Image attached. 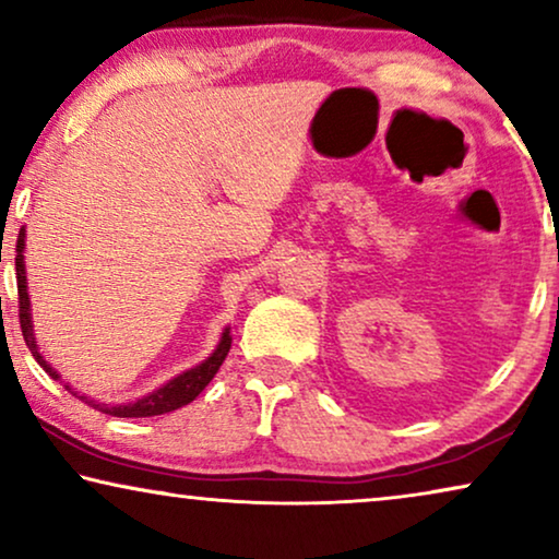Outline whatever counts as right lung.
Instances as JSON below:
<instances>
[{"mask_svg":"<svg viewBox=\"0 0 559 559\" xmlns=\"http://www.w3.org/2000/svg\"><path fill=\"white\" fill-rule=\"evenodd\" d=\"M14 272H17V295H20V328H22V335H25V343L27 348L33 350L35 361L40 364V369H45L50 379H58V371L52 369V366L45 361L40 350H37V341L33 335V312H29V295H27V277H25V226L20 228V236H17V254H14ZM228 348H231V335H228V328L224 333H221V341L213 354L205 358L203 364L193 366V369L182 371L180 377H175L167 381L165 386L155 389V392L142 396V400L136 402H127V404H102V402H94L88 400L86 394H79L73 392L71 386L63 384V389H68L73 396H79L81 402L91 404V407L104 412V415H111V417H155V415H165V412H173V409H180L186 407L195 400L198 394L203 392L205 386H209V381L216 377V371L221 369V364L226 361L228 356Z\"/></svg>","mask_w":559,"mask_h":559,"instance_id":"1","label":"right lung"}]
</instances>
